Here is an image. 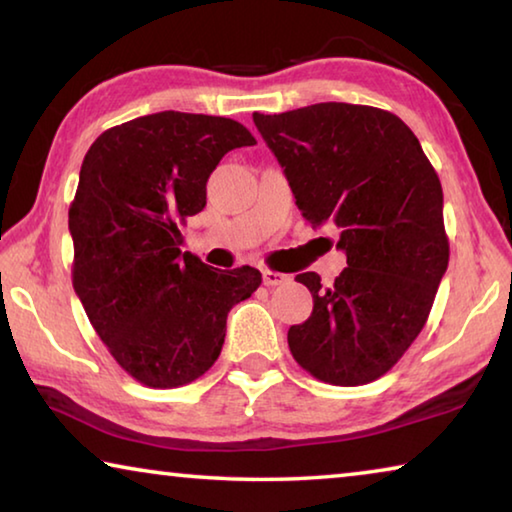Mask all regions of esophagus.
I'll use <instances>...</instances> for the list:
<instances>
[{
  "label": "esophagus",
  "instance_id": "esophagus-1",
  "mask_svg": "<svg viewBox=\"0 0 512 512\" xmlns=\"http://www.w3.org/2000/svg\"><path fill=\"white\" fill-rule=\"evenodd\" d=\"M262 277H264V284H266V287H280V284H284V282L289 280V275L277 273V271H271V268H266V271L262 273Z\"/></svg>",
  "mask_w": 512,
  "mask_h": 512
}]
</instances>
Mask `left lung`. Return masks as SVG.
Wrapping results in <instances>:
<instances>
[{"mask_svg":"<svg viewBox=\"0 0 512 512\" xmlns=\"http://www.w3.org/2000/svg\"><path fill=\"white\" fill-rule=\"evenodd\" d=\"M253 121L302 216L336 225L348 255L329 287L316 273L296 277L314 311L289 329L293 359L325 384H370L418 339L447 271L438 173L411 128L381 108L329 101Z\"/></svg>","mask_w":512,"mask_h":512,"instance_id":"obj_1","label":"left lung"}]
</instances>
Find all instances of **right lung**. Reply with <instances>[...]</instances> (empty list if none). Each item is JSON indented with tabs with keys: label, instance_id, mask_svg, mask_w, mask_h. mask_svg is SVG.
<instances>
[{
	"label": "right lung",
	"instance_id": "obj_1",
	"mask_svg": "<svg viewBox=\"0 0 512 512\" xmlns=\"http://www.w3.org/2000/svg\"><path fill=\"white\" fill-rule=\"evenodd\" d=\"M257 144L235 119L164 110L103 131L69 205L72 284L94 332L135 381L178 388L219 359L225 318L262 284L180 253V228L232 149Z\"/></svg>",
	"mask_w": 512,
	"mask_h": 512
}]
</instances>
